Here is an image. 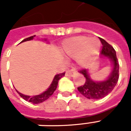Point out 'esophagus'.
Here are the masks:
<instances>
[{
	"instance_id": "1",
	"label": "esophagus",
	"mask_w": 131,
	"mask_h": 131,
	"mask_svg": "<svg viewBox=\"0 0 131 131\" xmlns=\"http://www.w3.org/2000/svg\"><path fill=\"white\" fill-rule=\"evenodd\" d=\"M74 72H75V71H74V69H69V70H68V71L66 72L65 76H66V77H72Z\"/></svg>"
}]
</instances>
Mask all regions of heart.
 <instances>
[{"label":"heart","mask_w":131,"mask_h":131,"mask_svg":"<svg viewBox=\"0 0 131 131\" xmlns=\"http://www.w3.org/2000/svg\"><path fill=\"white\" fill-rule=\"evenodd\" d=\"M100 42L97 38L88 36H77L66 40L63 44L64 51L69 55L76 56L81 52L79 57L81 64L88 61L91 57L98 52Z\"/></svg>","instance_id":"b5f03b06"}]
</instances>
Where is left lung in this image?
Here are the masks:
<instances>
[{"instance_id": "8db88e82", "label": "left lung", "mask_w": 131, "mask_h": 131, "mask_svg": "<svg viewBox=\"0 0 131 131\" xmlns=\"http://www.w3.org/2000/svg\"><path fill=\"white\" fill-rule=\"evenodd\" d=\"M100 40L102 45L101 54L110 58L112 61L114 69L108 79L100 82H95L91 79L88 71L85 69L80 70V73L85 77V81L83 85L78 87L77 89L83 96L88 99L99 100L107 96L114 88L119 77V64L116 57L115 50L104 39L100 38Z\"/></svg>"}]
</instances>
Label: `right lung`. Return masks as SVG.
Returning a JSON list of instances; mask_svg holds the SVG:
<instances>
[{"label": "right lung", "instance_id": "obj_1", "mask_svg": "<svg viewBox=\"0 0 131 131\" xmlns=\"http://www.w3.org/2000/svg\"><path fill=\"white\" fill-rule=\"evenodd\" d=\"M34 36H32L27 38H25V39H24V40H22L21 42H24V41H27V40H32ZM64 74H65V72H63V73H61V74H57V75H55L54 79H53L51 85H50V87L48 88V90H46L45 92H43V93L40 94V95L31 97L29 96V95H23V94L20 93H19L17 91V92L18 93L19 95H20V97H21L24 99V100H25L26 101L29 102H32L34 104H38V103H40V102H43V101L46 100L47 99H48L49 97L53 94V93L55 91V90L57 89L59 80H60L62 77H64Z\"/></svg>", "mask_w": 131, "mask_h": 131}]
</instances>
